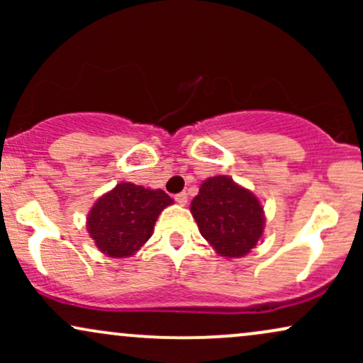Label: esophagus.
Listing matches in <instances>:
<instances>
[{
  "instance_id": "1",
  "label": "esophagus",
  "mask_w": 363,
  "mask_h": 363,
  "mask_svg": "<svg viewBox=\"0 0 363 363\" xmlns=\"http://www.w3.org/2000/svg\"><path fill=\"white\" fill-rule=\"evenodd\" d=\"M174 199H176L179 205H186V203H187V193H186V191H182V193L174 196Z\"/></svg>"
}]
</instances>
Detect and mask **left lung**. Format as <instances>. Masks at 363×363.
Segmentation results:
<instances>
[{"instance_id": "8db88e82", "label": "left lung", "mask_w": 363, "mask_h": 363, "mask_svg": "<svg viewBox=\"0 0 363 363\" xmlns=\"http://www.w3.org/2000/svg\"><path fill=\"white\" fill-rule=\"evenodd\" d=\"M199 232L225 257L245 256L257 244L264 228L262 206L251 191L232 179H206L191 201Z\"/></svg>"}]
</instances>
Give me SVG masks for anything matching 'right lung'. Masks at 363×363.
Here are the masks:
<instances>
[{
	"label": "right lung",
	"mask_w": 363,
	"mask_h": 363,
	"mask_svg": "<svg viewBox=\"0 0 363 363\" xmlns=\"http://www.w3.org/2000/svg\"><path fill=\"white\" fill-rule=\"evenodd\" d=\"M169 205L172 198L162 189L121 182L97 199L86 218V228L104 254L126 257L152 237L158 215Z\"/></svg>",
	"instance_id": "1"
}]
</instances>
